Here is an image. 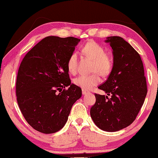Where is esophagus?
<instances>
[{"label": "esophagus", "instance_id": "1", "mask_svg": "<svg viewBox=\"0 0 158 158\" xmlns=\"http://www.w3.org/2000/svg\"><path fill=\"white\" fill-rule=\"evenodd\" d=\"M82 93H83V95H86L90 93V92H89L88 90H82Z\"/></svg>", "mask_w": 158, "mask_h": 158}]
</instances>
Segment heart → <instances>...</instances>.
I'll list each match as a JSON object with an SVG mask.
<instances>
[{"instance_id":"obj_1","label":"heart","mask_w":158,"mask_h":158,"mask_svg":"<svg viewBox=\"0 0 158 158\" xmlns=\"http://www.w3.org/2000/svg\"><path fill=\"white\" fill-rule=\"evenodd\" d=\"M82 51L87 57L93 60L92 70L95 73L90 75H79L73 80V83L83 90H90L101 81L99 73L102 75H107L110 73L113 61L110 56L106 54L104 48L93 41L87 43ZM77 64V56L76 52H73L67 61V68L69 73L73 74L76 72Z\"/></svg>"}]
</instances>
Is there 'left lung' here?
<instances>
[{
    "mask_svg": "<svg viewBox=\"0 0 158 158\" xmlns=\"http://www.w3.org/2000/svg\"><path fill=\"white\" fill-rule=\"evenodd\" d=\"M112 48L113 68L107 81L98 87L108 96L95 94L90 116L104 131L115 132L131 124L147 95L143 61L138 52L119 36L106 38Z\"/></svg>",
    "mask_w": 158,
    "mask_h": 158,
    "instance_id": "8db88e82",
    "label": "left lung"
}]
</instances>
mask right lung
I'll list each match as a JSON object with an SVG mask.
<instances>
[{"label": "right lung", "instance_id": "right-lung-1", "mask_svg": "<svg viewBox=\"0 0 158 158\" xmlns=\"http://www.w3.org/2000/svg\"><path fill=\"white\" fill-rule=\"evenodd\" d=\"M81 40L48 36L23 59L16 80L18 104L31 126L45 134L62 129L82 90L71 83L67 61ZM67 89H66V88Z\"/></svg>", "mask_w": 158, "mask_h": 158}]
</instances>
